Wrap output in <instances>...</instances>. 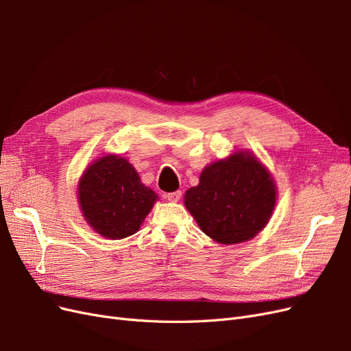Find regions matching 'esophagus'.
Instances as JSON below:
<instances>
[{
  "mask_svg": "<svg viewBox=\"0 0 351 351\" xmlns=\"http://www.w3.org/2000/svg\"><path fill=\"white\" fill-rule=\"evenodd\" d=\"M165 197H167L169 202H174V204H176V202H178V200H180V197H182V192H180V190H178V192L167 193V195H165Z\"/></svg>",
  "mask_w": 351,
  "mask_h": 351,
  "instance_id": "34e87169",
  "label": "esophagus"
}]
</instances>
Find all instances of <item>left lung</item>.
I'll list each match as a JSON object with an SVG mask.
<instances>
[{
	"label": "left lung",
	"mask_w": 351,
	"mask_h": 351,
	"mask_svg": "<svg viewBox=\"0 0 351 351\" xmlns=\"http://www.w3.org/2000/svg\"><path fill=\"white\" fill-rule=\"evenodd\" d=\"M277 195L269 169L253 152L239 149L202 169L199 184L184 193V206L208 237L230 246L267 227Z\"/></svg>",
	"instance_id": "1"
}]
</instances>
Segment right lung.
<instances>
[{"instance_id":"1","label":"right lung","mask_w":351,"mask_h":351,"mask_svg":"<svg viewBox=\"0 0 351 351\" xmlns=\"http://www.w3.org/2000/svg\"><path fill=\"white\" fill-rule=\"evenodd\" d=\"M141 182L129 159L105 154L84 169L77 183V202L89 227L105 239L121 240L139 231L158 200Z\"/></svg>"}]
</instances>
